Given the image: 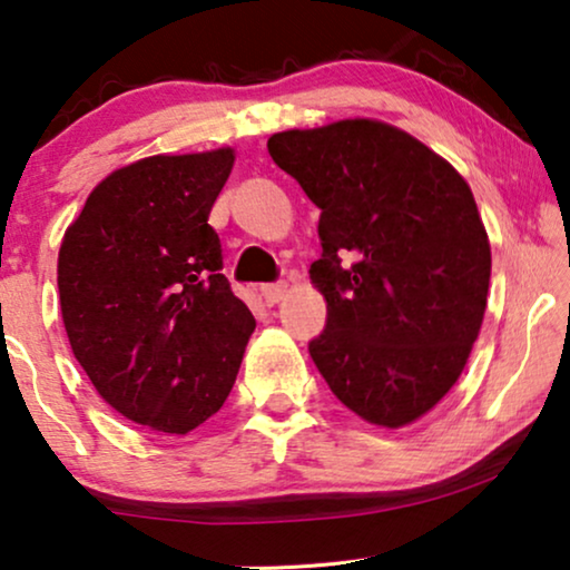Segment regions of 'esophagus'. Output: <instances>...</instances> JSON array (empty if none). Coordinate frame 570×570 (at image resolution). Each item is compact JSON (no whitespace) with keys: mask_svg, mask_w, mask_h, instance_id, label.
Wrapping results in <instances>:
<instances>
[{"mask_svg":"<svg viewBox=\"0 0 570 570\" xmlns=\"http://www.w3.org/2000/svg\"><path fill=\"white\" fill-rule=\"evenodd\" d=\"M287 295V285L283 283H275V285H262V298L267 306H275V303H279Z\"/></svg>","mask_w":570,"mask_h":570,"instance_id":"esophagus-1","label":"esophagus"}]
</instances>
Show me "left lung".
Returning <instances> with one entry per match:
<instances>
[{"mask_svg": "<svg viewBox=\"0 0 570 570\" xmlns=\"http://www.w3.org/2000/svg\"><path fill=\"white\" fill-rule=\"evenodd\" d=\"M267 147L322 209L318 373L365 423H415L462 376L485 316L490 240L470 184L379 119L277 131Z\"/></svg>", "mask_w": 570, "mask_h": 570, "instance_id": "1", "label": "left lung"}]
</instances>
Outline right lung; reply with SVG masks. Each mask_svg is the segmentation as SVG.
<instances>
[{
  "mask_svg": "<svg viewBox=\"0 0 570 570\" xmlns=\"http://www.w3.org/2000/svg\"><path fill=\"white\" fill-rule=\"evenodd\" d=\"M233 160L217 147L116 168L61 238L69 347L100 400L150 431L186 435L213 417L256 330L207 223Z\"/></svg>",
  "mask_w": 570,
  "mask_h": 570,
  "instance_id": "1",
  "label": "right lung"
}]
</instances>
